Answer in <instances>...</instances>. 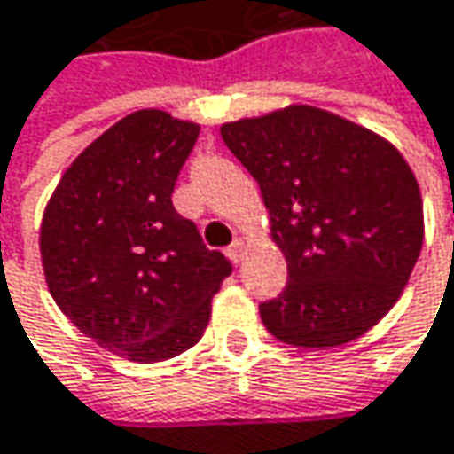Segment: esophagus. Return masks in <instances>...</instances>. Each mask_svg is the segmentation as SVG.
<instances>
[{"instance_id":"obj_1","label":"esophagus","mask_w":454,"mask_h":454,"mask_svg":"<svg viewBox=\"0 0 454 454\" xmlns=\"http://www.w3.org/2000/svg\"><path fill=\"white\" fill-rule=\"evenodd\" d=\"M226 254L231 262H236V265H239V262L244 260V254H247V241H244V239H236V241L228 247Z\"/></svg>"}]
</instances>
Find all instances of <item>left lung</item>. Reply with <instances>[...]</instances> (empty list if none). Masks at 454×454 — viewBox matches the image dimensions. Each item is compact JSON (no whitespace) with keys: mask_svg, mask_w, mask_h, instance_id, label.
Returning a JSON list of instances; mask_svg holds the SVG:
<instances>
[{"mask_svg":"<svg viewBox=\"0 0 454 454\" xmlns=\"http://www.w3.org/2000/svg\"><path fill=\"white\" fill-rule=\"evenodd\" d=\"M257 179L288 286L260 304L270 335L296 348H338L400 299L424 247L416 174L382 135L307 104L221 127Z\"/></svg>","mask_w":454,"mask_h":454,"instance_id":"1","label":"left lung"}]
</instances>
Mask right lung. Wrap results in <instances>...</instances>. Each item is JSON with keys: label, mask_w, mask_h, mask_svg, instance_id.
Here are the masks:
<instances>
[{"label": "right lung", "mask_w": 454, "mask_h": 454, "mask_svg": "<svg viewBox=\"0 0 454 454\" xmlns=\"http://www.w3.org/2000/svg\"><path fill=\"white\" fill-rule=\"evenodd\" d=\"M197 135L160 108L127 114L69 163L41 218L51 299L85 338L137 364L192 348L231 275L171 205Z\"/></svg>", "instance_id": "add662e5"}]
</instances>
